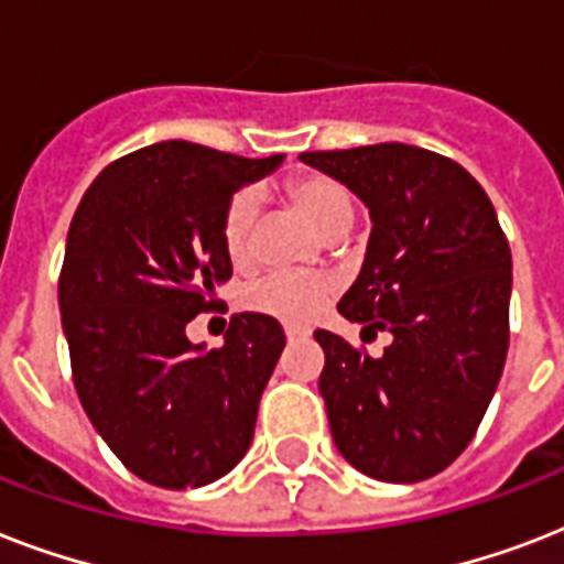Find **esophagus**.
I'll return each mask as SVG.
<instances>
[{
    "instance_id": "1",
    "label": "esophagus",
    "mask_w": 564,
    "mask_h": 564,
    "mask_svg": "<svg viewBox=\"0 0 564 564\" xmlns=\"http://www.w3.org/2000/svg\"><path fill=\"white\" fill-rule=\"evenodd\" d=\"M307 336H310L307 327H295V325L286 327V339H290V343H299V339H307Z\"/></svg>"
}]
</instances>
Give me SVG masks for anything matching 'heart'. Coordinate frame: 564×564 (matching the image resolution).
<instances>
[{
	"instance_id": "1",
	"label": "heart",
	"mask_w": 564,
	"mask_h": 564,
	"mask_svg": "<svg viewBox=\"0 0 564 564\" xmlns=\"http://www.w3.org/2000/svg\"><path fill=\"white\" fill-rule=\"evenodd\" d=\"M286 198L310 219V225L325 239L348 234L354 225L351 193L330 175L322 172H301L286 181ZM257 195L239 189L221 213V246L230 263L248 265L251 242H254ZM330 299V283L316 274H269L246 292V304L254 313L272 316L286 325H304L325 307Z\"/></svg>"
}]
</instances>
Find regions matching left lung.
Here are the masks:
<instances>
[{
	"instance_id": "1",
	"label": "left lung",
	"mask_w": 564,
	"mask_h": 564,
	"mask_svg": "<svg viewBox=\"0 0 564 564\" xmlns=\"http://www.w3.org/2000/svg\"><path fill=\"white\" fill-rule=\"evenodd\" d=\"M301 161L369 204V251L336 310L392 336L369 357L316 330L334 442L375 480H427L468 447L507 362V234L486 189L445 154L377 143Z\"/></svg>"
}]
</instances>
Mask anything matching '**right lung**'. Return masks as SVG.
Masks as SVG:
<instances>
[{
    "label": "right lung",
    "mask_w": 564,
    "mask_h": 564,
    "mask_svg": "<svg viewBox=\"0 0 564 564\" xmlns=\"http://www.w3.org/2000/svg\"><path fill=\"white\" fill-rule=\"evenodd\" d=\"M283 158H239L187 140L145 145L96 175L66 234L57 278L73 383L128 471L161 489L219 480L254 438L260 394L286 336L237 313L221 348L184 327L216 310L234 274L221 213Z\"/></svg>",
    "instance_id": "right-lung-1"
}]
</instances>
